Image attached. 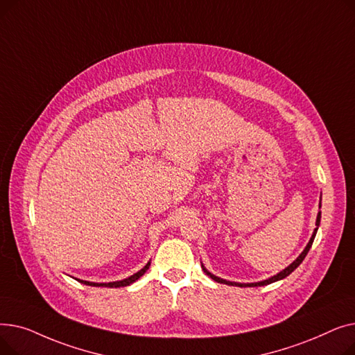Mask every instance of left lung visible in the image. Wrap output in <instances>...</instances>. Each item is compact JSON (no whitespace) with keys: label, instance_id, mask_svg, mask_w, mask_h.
I'll return each instance as SVG.
<instances>
[{"label":"left lung","instance_id":"obj_1","mask_svg":"<svg viewBox=\"0 0 355 355\" xmlns=\"http://www.w3.org/2000/svg\"><path fill=\"white\" fill-rule=\"evenodd\" d=\"M320 209H321V202H320ZM320 223H321V211L318 213V216H316V223H315V230H313V233H312V237H311V240L308 241V245H306V248L304 249V252L296 257V260H293V262L286 268V269H284L282 272H279L277 275H275V276H272V277H269V279H266V281H262V282H254V284H239V282H230V281H226V279H221V277H217V276H214L213 273H210L206 268H204L202 265H201V268H202V270L206 272V275H209L213 281H216V282H218V284H226V285H232V286H239V288H253V286H265V285H269V284H273V282H276V281H281V279H285L286 276H289L297 266H300L301 263H302V260L305 259V256L308 254V252H309V249H311V246H312V243H313V239H315V236H316V232H318V227H320Z\"/></svg>","mask_w":355,"mask_h":355}]
</instances>
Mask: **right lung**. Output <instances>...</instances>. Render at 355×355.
Returning a JSON list of instances; mask_svg holds the SVG:
<instances>
[{
	"label": "right lung",
	"mask_w": 355,
	"mask_h": 355,
	"mask_svg": "<svg viewBox=\"0 0 355 355\" xmlns=\"http://www.w3.org/2000/svg\"><path fill=\"white\" fill-rule=\"evenodd\" d=\"M149 265H151V262H148L139 272L134 273L132 276H129L126 279H123V281H116V282H109V284H95V282H87V281H80V279H78V281L83 285H89V286H105V288H122V286H128L130 284H134L135 281H138V279L149 269Z\"/></svg>",
	"instance_id": "1"
}]
</instances>
